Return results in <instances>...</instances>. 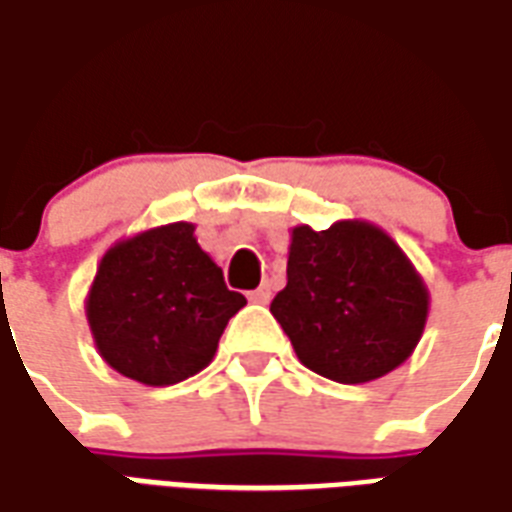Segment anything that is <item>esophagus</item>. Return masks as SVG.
I'll return each instance as SVG.
<instances>
[{
  "instance_id": "1",
  "label": "esophagus",
  "mask_w": 512,
  "mask_h": 512,
  "mask_svg": "<svg viewBox=\"0 0 512 512\" xmlns=\"http://www.w3.org/2000/svg\"><path fill=\"white\" fill-rule=\"evenodd\" d=\"M249 301H255V304H268V301H271V285L263 282L260 288L249 293Z\"/></svg>"
}]
</instances>
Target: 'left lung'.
I'll return each mask as SVG.
<instances>
[{
    "label": "left lung",
    "mask_w": 512,
    "mask_h": 512,
    "mask_svg": "<svg viewBox=\"0 0 512 512\" xmlns=\"http://www.w3.org/2000/svg\"><path fill=\"white\" fill-rule=\"evenodd\" d=\"M430 293L392 235L365 219L290 230L288 285L271 315L304 367L337 384H367L414 354Z\"/></svg>",
    "instance_id": "obj_1"
}]
</instances>
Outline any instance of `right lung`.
<instances>
[{"label":"right lung","mask_w":512,"mask_h":512,"mask_svg":"<svg viewBox=\"0 0 512 512\" xmlns=\"http://www.w3.org/2000/svg\"><path fill=\"white\" fill-rule=\"evenodd\" d=\"M244 304L202 252L194 224L172 222L106 249L84 312L106 365L145 386H172L211 365Z\"/></svg>","instance_id":"obj_1"}]
</instances>
